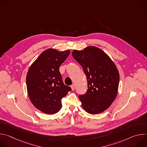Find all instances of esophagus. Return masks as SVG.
Returning <instances> with one entry per match:
<instances>
[{"mask_svg":"<svg viewBox=\"0 0 147 147\" xmlns=\"http://www.w3.org/2000/svg\"><path fill=\"white\" fill-rule=\"evenodd\" d=\"M71 90L72 91H74V85L73 84L71 86Z\"/></svg>","mask_w":147,"mask_h":147,"instance_id":"esophagus-1","label":"esophagus"}]
</instances>
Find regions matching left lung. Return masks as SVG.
I'll return each mask as SVG.
<instances>
[{
    "instance_id": "1",
    "label": "left lung",
    "mask_w": 147,
    "mask_h": 147,
    "mask_svg": "<svg viewBox=\"0 0 147 147\" xmlns=\"http://www.w3.org/2000/svg\"><path fill=\"white\" fill-rule=\"evenodd\" d=\"M72 55L87 78L86 94L78 96L82 107L92 115L104 112L117 94L119 73L116 66L105 52L94 46L82 51L73 50Z\"/></svg>"
}]
</instances>
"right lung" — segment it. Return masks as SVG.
<instances>
[{"label":"right lung","instance_id":"obj_1","mask_svg":"<svg viewBox=\"0 0 147 147\" xmlns=\"http://www.w3.org/2000/svg\"><path fill=\"white\" fill-rule=\"evenodd\" d=\"M70 51L49 48L42 52L30 67L26 77L28 94L33 105L48 115L58 112L61 99L71 88L64 84L59 71Z\"/></svg>","mask_w":147,"mask_h":147}]
</instances>
